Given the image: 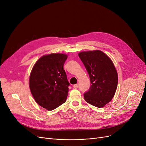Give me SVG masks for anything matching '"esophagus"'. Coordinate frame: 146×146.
<instances>
[{
    "mask_svg": "<svg viewBox=\"0 0 146 146\" xmlns=\"http://www.w3.org/2000/svg\"><path fill=\"white\" fill-rule=\"evenodd\" d=\"M73 87H74V88H75V89H77L78 87V86L77 84H76V85H74Z\"/></svg>",
    "mask_w": 146,
    "mask_h": 146,
    "instance_id": "esophagus-1",
    "label": "esophagus"
}]
</instances>
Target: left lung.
<instances>
[{
    "instance_id": "1",
    "label": "left lung",
    "mask_w": 146,
    "mask_h": 146,
    "mask_svg": "<svg viewBox=\"0 0 146 146\" xmlns=\"http://www.w3.org/2000/svg\"><path fill=\"white\" fill-rule=\"evenodd\" d=\"M89 74L91 86L84 93L88 104L101 108L111 101L117 86L115 67L109 57L100 50L82 52L78 54Z\"/></svg>"
}]
</instances>
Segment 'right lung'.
I'll use <instances>...</instances> for the list:
<instances>
[{"label":"right lung","mask_w":146,"mask_h":146,"mask_svg":"<svg viewBox=\"0 0 146 146\" xmlns=\"http://www.w3.org/2000/svg\"><path fill=\"white\" fill-rule=\"evenodd\" d=\"M68 56L52 54L41 57L30 74L29 86L35 101L42 107L53 110L64 103L69 83L63 69Z\"/></svg>","instance_id":"add662e5"}]
</instances>
